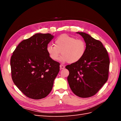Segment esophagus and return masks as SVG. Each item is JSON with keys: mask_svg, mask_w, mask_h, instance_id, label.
Segmentation results:
<instances>
[{"mask_svg": "<svg viewBox=\"0 0 121 121\" xmlns=\"http://www.w3.org/2000/svg\"><path fill=\"white\" fill-rule=\"evenodd\" d=\"M60 68L61 69H64L65 68V65H60Z\"/></svg>", "mask_w": 121, "mask_h": 121, "instance_id": "obj_1", "label": "esophagus"}]
</instances>
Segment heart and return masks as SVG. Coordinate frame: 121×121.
I'll use <instances>...</instances> for the list:
<instances>
[{
	"instance_id": "obj_1",
	"label": "heart",
	"mask_w": 121,
	"mask_h": 121,
	"mask_svg": "<svg viewBox=\"0 0 121 121\" xmlns=\"http://www.w3.org/2000/svg\"><path fill=\"white\" fill-rule=\"evenodd\" d=\"M46 51L51 59L54 61L58 60L61 52L63 56L61 61L73 64L79 61L85 55L86 43L83 39L62 34L55 39L54 45H47Z\"/></svg>"
}]
</instances>
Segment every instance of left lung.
<instances>
[{"instance_id": "8db88e82", "label": "left lung", "mask_w": 121, "mask_h": 121, "mask_svg": "<svg viewBox=\"0 0 121 121\" xmlns=\"http://www.w3.org/2000/svg\"><path fill=\"white\" fill-rule=\"evenodd\" d=\"M81 35L86 43V52L79 61L65 68L69 71L68 81L73 92L80 97L94 95L107 81L109 58L102 43L84 32Z\"/></svg>"}]
</instances>
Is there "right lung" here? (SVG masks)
I'll return each instance as SVG.
<instances>
[{
    "label": "right lung",
    "instance_id": "right-lung-1",
    "mask_svg": "<svg viewBox=\"0 0 121 121\" xmlns=\"http://www.w3.org/2000/svg\"><path fill=\"white\" fill-rule=\"evenodd\" d=\"M53 37L49 33L36 34L22 41L11 57L13 81L29 98L40 99L52 90L60 71V63L51 59L46 51Z\"/></svg>",
    "mask_w": 121,
    "mask_h": 121
}]
</instances>
